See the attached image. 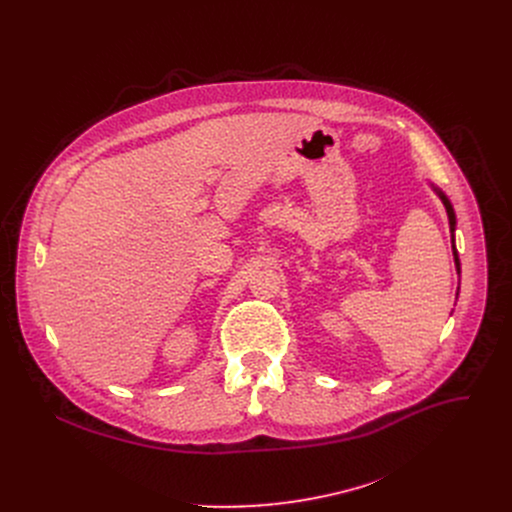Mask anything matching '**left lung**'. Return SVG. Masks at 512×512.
Returning a JSON list of instances; mask_svg holds the SVG:
<instances>
[{"label":"left lung","instance_id":"8db88e82","mask_svg":"<svg viewBox=\"0 0 512 512\" xmlns=\"http://www.w3.org/2000/svg\"><path fill=\"white\" fill-rule=\"evenodd\" d=\"M431 188H433V192L440 196V200L444 202V206H446V212H448V221H450V231H452V251H454V261H456V271L460 273V259H458V251H456V245H454V231H456V212H454V206H452V202L448 200V196L437 188V186H433L431 184Z\"/></svg>","mask_w":512,"mask_h":512}]
</instances>
